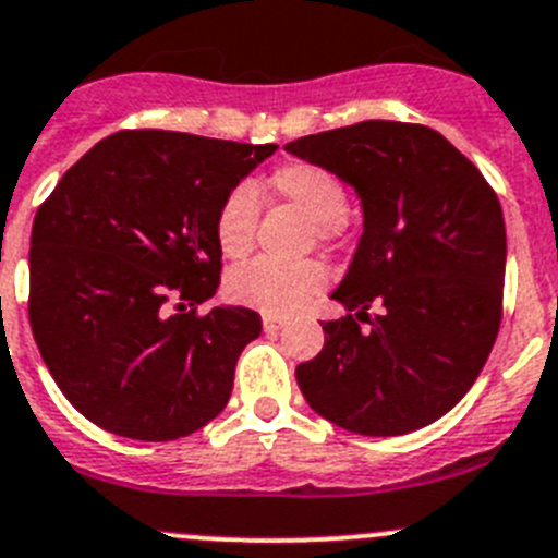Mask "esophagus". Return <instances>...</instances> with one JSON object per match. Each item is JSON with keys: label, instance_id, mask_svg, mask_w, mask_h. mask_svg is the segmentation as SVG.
<instances>
[{"label": "esophagus", "instance_id": "esophagus-1", "mask_svg": "<svg viewBox=\"0 0 558 558\" xmlns=\"http://www.w3.org/2000/svg\"><path fill=\"white\" fill-rule=\"evenodd\" d=\"M280 327H283V318L264 316V332H278Z\"/></svg>", "mask_w": 558, "mask_h": 558}]
</instances>
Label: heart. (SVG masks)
I'll return each mask as SVG.
<instances>
[{"instance_id": "b5f03b06", "label": "heart", "mask_w": 558, "mask_h": 558, "mask_svg": "<svg viewBox=\"0 0 558 558\" xmlns=\"http://www.w3.org/2000/svg\"><path fill=\"white\" fill-rule=\"evenodd\" d=\"M291 204L311 220L313 236L324 245L340 240L345 231V187L338 177L311 160H286L275 166L256 187H234L223 196L215 213V242L226 258L251 253L258 226V198ZM327 286V272L316 262L278 264L256 258L242 264L226 280L234 302L267 316H291Z\"/></svg>"}]
</instances>
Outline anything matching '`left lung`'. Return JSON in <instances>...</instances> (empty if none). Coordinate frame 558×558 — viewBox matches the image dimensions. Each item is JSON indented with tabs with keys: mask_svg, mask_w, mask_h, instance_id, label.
Masks as SVG:
<instances>
[{
	"mask_svg": "<svg viewBox=\"0 0 558 558\" xmlns=\"http://www.w3.org/2000/svg\"><path fill=\"white\" fill-rule=\"evenodd\" d=\"M286 149L354 185L365 213L332 294L349 316L322 322L324 349L296 365L302 395L351 434L436 423L477 381L499 335L507 234L494 187L425 124L367 119Z\"/></svg>",
	"mask_w": 558,
	"mask_h": 558,
	"instance_id": "left-lung-1",
	"label": "left lung"
}]
</instances>
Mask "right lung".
<instances>
[{"mask_svg": "<svg viewBox=\"0 0 558 558\" xmlns=\"http://www.w3.org/2000/svg\"><path fill=\"white\" fill-rule=\"evenodd\" d=\"M278 144L119 130L64 171L32 223L29 324L64 398L108 434L191 436L226 409L247 307L220 283L215 213Z\"/></svg>", "mask_w": 558, "mask_h": 558, "instance_id": "right-lung-1", "label": "right lung"}]
</instances>
